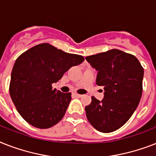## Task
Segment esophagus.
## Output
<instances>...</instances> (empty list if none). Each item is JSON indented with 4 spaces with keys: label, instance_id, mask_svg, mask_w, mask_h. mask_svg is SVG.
Here are the masks:
<instances>
[{
    "label": "esophagus",
    "instance_id": "1",
    "mask_svg": "<svg viewBox=\"0 0 156 156\" xmlns=\"http://www.w3.org/2000/svg\"><path fill=\"white\" fill-rule=\"evenodd\" d=\"M75 96H77V97H78V98H81V97H82V94H75Z\"/></svg>",
    "mask_w": 156,
    "mask_h": 156
}]
</instances>
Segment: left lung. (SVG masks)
<instances>
[{"label":"left lung","mask_w":156,"mask_h":156,"mask_svg":"<svg viewBox=\"0 0 156 156\" xmlns=\"http://www.w3.org/2000/svg\"><path fill=\"white\" fill-rule=\"evenodd\" d=\"M98 71L96 84L104 89L102 100L92 97L85 107L87 119L98 131L110 133L126 123L140 103L144 69L134 55L114 49L86 57Z\"/></svg>","instance_id":"obj_1"}]
</instances>
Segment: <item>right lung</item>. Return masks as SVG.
Returning <instances> with one entry per match:
<instances>
[{
    "label": "right lung",
    "mask_w": 156,
    "mask_h": 156,
    "mask_svg": "<svg viewBox=\"0 0 156 156\" xmlns=\"http://www.w3.org/2000/svg\"><path fill=\"white\" fill-rule=\"evenodd\" d=\"M83 61L81 55L68 54L48 43L20 55L12 68L9 94L21 117L37 128L58 123L71 101V94L53 90L52 84Z\"/></svg>",
    "instance_id": "add662e5"
}]
</instances>
